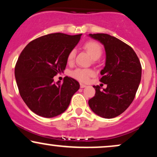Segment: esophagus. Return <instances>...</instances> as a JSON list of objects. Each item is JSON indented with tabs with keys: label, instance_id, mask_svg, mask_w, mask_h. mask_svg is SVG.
<instances>
[{
	"label": "esophagus",
	"instance_id": "obj_1",
	"mask_svg": "<svg viewBox=\"0 0 157 157\" xmlns=\"http://www.w3.org/2000/svg\"><path fill=\"white\" fill-rule=\"evenodd\" d=\"M86 87V86L85 84H82V83H80V88L81 89H83V88Z\"/></svg>",
	"mask_w": 157,
	"mask_h": 157
}]
</instances>
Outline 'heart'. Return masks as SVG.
<instances>
[{"label":"heart","instance_id":"obj_1","mask_svg":"<svg viewBox=\"0 0 157 157\" xmlns=\"http://www.w3.org/2000/svg\"><path fill=\"white\" fill-rule=\"evenodd\" d=\"M84 48L90 56L94 59V60H97L101 57L102 53V46H100L98 43L95 41H89L84 44ZM76 55V51L75 49H72L69 52L67 57V61L68 63H71L74 61V59ZM94 75L92 70L91 69H85V68H77L75 71H72L71 75L77 80L81 81V82H86Z\"/></svg>","mask_w":157,"mask_h":157}]
</instances>
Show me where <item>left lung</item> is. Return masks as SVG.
<instances>
[{
  "label": "left lung",
  "instance_id": "obj_1",
  "mask_svg": "<svg viewBox=\"0 0 157 157\" xmlns=\"http://www.w3.org/2000/svg\"><path fill=\"white\" fill-rule=\"evenodd\" d=\"M104 46L105 67L100 71V81L107 85L101 89L94 86L95 96L89 100L94 113L111 119L123 113L134 100L141 81L142 66L133 48L108 34H89Z\"/></svg>",
  "mask_w": 157,
  "mask_h": 157
}]
</instances>
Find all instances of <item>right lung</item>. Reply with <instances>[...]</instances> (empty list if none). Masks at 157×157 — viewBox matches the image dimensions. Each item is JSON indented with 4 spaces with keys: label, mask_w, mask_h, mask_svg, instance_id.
I'll use <instances>...</instances> for the list:
<instances>
[{
    "label": "right lung",
    "mask_w": 157,
    "mask_h": 157,
    "mask_svg": "<svg viewBox=\"0 0 157 157\" xmlns=\"http://www.w3.org/2000/svg\"><path fill=\"white\" fill-rule=\"evenodd\" d=\"M82 34L46 35L30 42L20 55L15 68L21 97L36 114L52 118L63 113L71 99L80 89L71 77L55 82L53 77L63 72L67 57L77 46Z\"/></svg>",
    "instance_id": "1"
}]
</instances>
